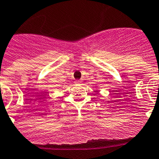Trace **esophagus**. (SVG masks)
I'll return each mask as SVG.
<instances>
[{"instance_id":"obj_1","label":"esophagus","mask_w":159,"mask_h":159,"mask_svg":"<svg viewBox=\"0 0 159 159\" xmlns=\"http://www.w3.org/2000/svg\"><path fill=\"white\" fill-rule=\"evenodd\" d=\"M76 82H77V83H78V84H81V81H79V80H78V81H76Z\"/></svg>"}]
</instances>
